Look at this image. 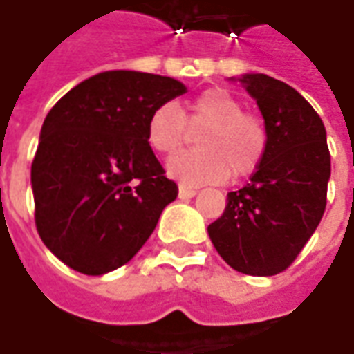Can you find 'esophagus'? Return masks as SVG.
Segmentation results:
<instances>
[{
    "mask_svg": "<svg viewBox=\"0 0 354 354\" xmlns=\"http://www.w3.org/2000/svg\"><path fill=\"white\" fill-rule=\"evenodd\" d=\"M196 194H197L196 187H189V186L178 187V197H180V199H192Z\"/></svg>",
    "mask_w": 354,
    "mask_h": 354,
    "instance_id": "1",
    "label": "esophagus"
}]
</instances>
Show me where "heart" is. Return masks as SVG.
I'll return each mask as SVG.
<instances>
[{"mask_svg": "<svg viewBox=\"0 0 354 354\" xmlns=\"http://www.w3.org/2000/svg\"><path fill=\"white\" fill-rule=\"evenodd\" d=\"M197 151L167 162L168 176L182 186L218 184L230 176H246L259 167L268 133L258 118L244 114L236 96L225 88H209L182 112L174 104L153 110L147 122V143L157 155H174L198 131Z\"/></svg>", "mask_w": 354, "mask_h": 354, "instance_id": "obj_1", "label": "heart"}]
</instances>
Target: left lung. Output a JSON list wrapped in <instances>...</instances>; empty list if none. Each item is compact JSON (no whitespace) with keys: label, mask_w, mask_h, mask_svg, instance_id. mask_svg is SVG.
I'll return each mask as SVG.
<instances>
[{"label":"left lung","mask_w":354,"mask_h":354,"mask_svg":"<svg viewBox=\"0 0 354 354\" xmlns=\"http://www.w3.org/2000/svg\"><path fill=\"white\" fill-rule=\"evenodd\" d=\"M258 102L268 147L242 189L228 192L225 213L207 227L218 256L246 275H277L297 259L326 211L331 176L326 127L310 102L287 83L244 73Z\"/></svg>","instance_id":"1"}]
</instances>
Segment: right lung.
I'll return each mask as SVG.
<instances>
[{"mask_svg": "<svg viewBox=\"0 0 354 354\" xmlns=\"http://www.w3.org/2000/svg\"><path fill=\"white\" fill-rule=\"evenodd\" d=\"M187 93L172 77L114 69L85 79L46 116L30 184L46 248L85 275L122 268L178 186L147 143L153 110Z\"/></svg>", "mask_w": 354, "mask_h": 354, "instance_id": "1", "label": "right lung"}]
</instances>
